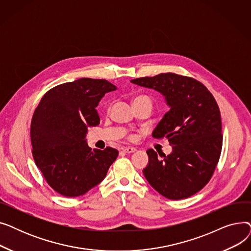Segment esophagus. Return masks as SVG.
Wrapping results in <instances>:
<instances>
[{
  "mask_svg": "<svg viewBox=\"0 0 251 251\" xmlns=\"http://www.w3.org/2000/svg\"><path fill=\"white\" fill-rule=\"evenodd\" d=\"M134 151H136V149H134V148L128 147V148L123 149V152H125V153H131V152H134Z\"/></svg>",
  "mask_w": 251,
  "mask_h": 251,
  "instance_id": "34e87169",
  "label": "esophagus"
}]
</instances>
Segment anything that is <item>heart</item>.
Returning a JSON list of instances; mask_svg holds the SVG:
<instances>
[{"label":"heart","mask_w":251,"mask_h":251,"mask_svg":"<svg viewBox=\"0 0 251 251\" xmlns=\"http://www.w3.org/2000/svg\"><path fill=\"white\" fill-rule=\"evenodd\" d=\"M137 99H148V100H150L148 97H138V98H136L135 100H137Z\"/></svg>","instance_id":"heart-1"}]
</instances>
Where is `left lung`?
I'll return each mask as SVG.
<instances>
[{
	"instance_id": "8db88e82",
	"label": "left lung",
	"mask_w": 251,
	"mask_h": 251,
	"mask_svg": "<svg viewBox=\"0 0 251 251\" xmlns=\"http://www.w3.org/2000/svg\"><path fill=\"white\" fill-rule=\"evenodd\" d=\"M131 82L159 91L170 108L152 137L168 138L172 152L157 155L149 150L143 175L167 199H187L205 186L220 159L223 135L218 103L202 83L175 73L136 78Z\"/></svg>"
}]
</instances>
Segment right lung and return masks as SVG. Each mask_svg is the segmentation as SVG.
I'll use <instances>...</instances> for the list:
<instances>
[{"mask_svg":"<svg viewBox=\"0 0 251 251\" xmlns=\"http://www.w3.org/2000/svg\"><path fill=\"white\" fill-rule=\"evenodd\" d=\"M117 87L104 79L81 78L50 89L31 120L32 155L49 185L58 193L76 197L96 187L107 175L118 151H91L88 127L100 124L96 108Z\"/></svg>","mask_w":251,"mask_h":251,"instance_id":"1","label":"right lung"}]
</instances>
